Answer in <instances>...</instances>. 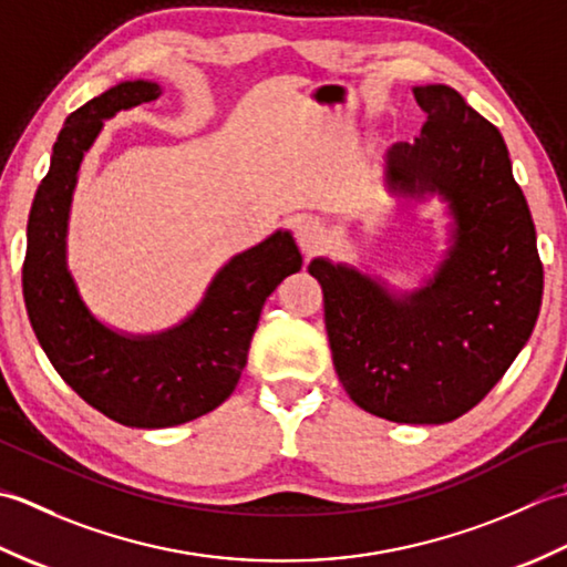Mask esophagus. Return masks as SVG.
I'll return each mask as SVG.
<instances>
[{"label":"esophagus","mask_w":567,"mask_h":567,"mask_svg":"<svg viewBox=\"0 0 567 567\" xmlns=\"http://www.w3.org/2000/svg\"><path fill=\"white\" fill-rule=\"evenodd\" d=\"M296 239L303 251H316L326 239V225L318 217H300L296 223Z\"/></svg>","instance_id":"esophagus-1"}]
</instances>
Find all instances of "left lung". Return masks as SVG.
<instances>
[{"mask_svg": "<svg viewBox=\"0 0 567 567\" xmlns=\"http://www.w3.org/2000/svg\"><path fill=\"white\" fill-rule=\"evenodd\" d=\"M421 136L386 154V186L441 195L453 217L433 279L396 296L348 264L313 259L332 364L357 406L394 423H447L489 394L534 332L536 227L494 124L447 85L413 87Z\"/></svg>", "mask_w": 567, "mask_h": 567, "instance_id": "8db88e82", "label": "left lung"}]
</instances>
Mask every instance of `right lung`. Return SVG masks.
<instances>
[{
    "mask_svg": "<svg viewBox=\"0 0 567 567\" xmlns=\"http://www.w3.org/2000/svg\"><path fill=\"white\" fill-rule=\"evenodd\" d=\"M158 95L161 85L152 80H124L65 120L31 205L21 269L31 328L55 372L92 409L130 429L188 423L229 399L264 300L303 264L293 235L276 229L229 259L200 306L164 332H117L90 313L65 261L78 171L102 122Z\"/></svg>",
    "mask_w": 567,
    "mask_h": 567,
    "instance_id": "right-lung-1",
    "label": "right lung"
}]
</instances>
